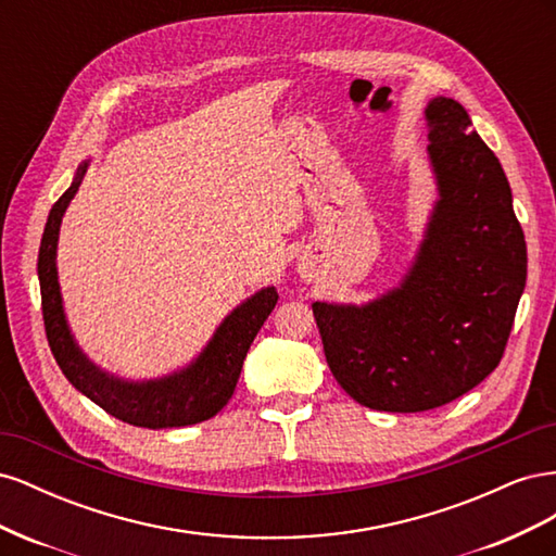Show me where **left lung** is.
<instances>
[{"label":"left lung","instance_id":"left-lung-1","mask_svg":"<svg viewBox=\"0 0 556 556\" xmlns=\"http://www.w3.org/2000/svg\"><path fill=\"white\" fill-rule=\"evenodd\" d=\"M427 121L441 199L406 280L366 306L313 304L333 378L387 413L445 406L490 376L527 285V241L498 157L454 99L435 97Z\"/></svg>","mask_w":556,"mask_h":556}]
</instances>
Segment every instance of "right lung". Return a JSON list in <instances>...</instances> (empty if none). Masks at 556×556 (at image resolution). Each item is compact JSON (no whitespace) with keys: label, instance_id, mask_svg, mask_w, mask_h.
I'll list each match as a JSON object with an SVG mask.
<instances>
[{"label":"right lung","instance_id":"add662e5","mask_svg":"<svg viewBox=\"0 0 556 556\" xmlns=\"http://www.w3.org/2000/svg\"><path fill=\"white\" fill-rule=\"evenodd\" d=\"M86 166L88 164L80 166L72 188L50 208L39 248L37 268L41 285V311L46 339L50 350H53V357L66 380L78 392L127 425L143 429H172L204 422L217 410H223L225 403L231 399L250 343L255 341L264 319L276 308L278 292L276 288H266L255 296H250L237 311H231V315L225 317V323L217 327L199 359L192 366L182 368L180 374L162 380L125 382L99 371L78 350L70 327H66L55 268L62 215L78 190Z\"/></svg>","mask_w":556,"mask_h":556}]
</instances>
